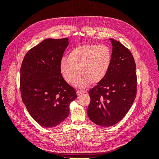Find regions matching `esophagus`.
<instances>
[{"instance_id":"1","label":"esophagus","mask_w":159,"mask_h":159,"mask_svg":"<svg viewBox=\"0 0 159 159\" xmlns=\"http://www.w3.org/2000/svg\"><path fill=\"white\" fill-rule=\"evenodd\" d=\"M85 92V91H82V90H78V91H77V95H78V96H80V95L84 93Z\"/></svg>"}]
</instances>
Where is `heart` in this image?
<instances>
[{
    "label": "heart",
    "instance_id": "heart-1",
    "mask_svg": "<svg viewBox=\"0 0 159 159\" xmlns=\"http://www.w3.org/2000/svg\"><path fill=\"white\" fill-rule=\"evenodd\" d=\"M113 60L110 48L104 44H87L72 49L68 58L62 57L60 61V72L69 84L74 81L78 88H84L91 83L98 84L107 75Z\"/></svg>",
    "mask_w": 159,
    "mask_h": 159
}]
</instances>
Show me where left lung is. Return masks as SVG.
Listing matches in <instances>:
<instances>
[{"label":"left lung","instance_id":"1","mask_svg":"<svg viewBox=\"0 0 159 159\" xmlns=\"http://www.w3.org/2000/svg\"><path fill=\"white\" fill-rule=\"evenodd\" d=\"M109 40L113 46L111 66L105 78L89 91L88 117L102 127L121 121L137 94L136 65L131 52L119 41Z\"/></svg>","mask_w":159,"mask_h":159}]
</instances>
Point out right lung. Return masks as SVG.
<instances>
[{
  "instance_id": "right-lung-1",
  "label": "right lung",
  "mask_w": 159,
  "mask_h": 159,
  "mask_svg": "<svg viewBox=\"0 0 159 159\" xmlns=\"http://www.w3.org/2000/svg\"><path fill=\"white\" fill-rule=\"evenodd\" d=\"M68 38H48L28 51L20 68L22 102L31 117L44 127H54L68 116L75 89L60 72L59 64Z\"/></svg>"
}]
</instances>
